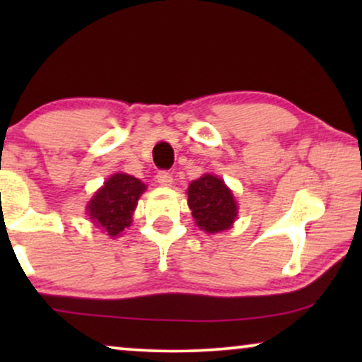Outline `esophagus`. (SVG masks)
<instances>
[{
    "mask_svg": "<svg viewBox=\"0 0 362 362\" xmlns=\"http://www.w3.org/2000/svg\"><path fill=\"white\" fill-rule=\"evenodd\" d=\"M156 181L160 182L161 186H171L173 185V176L170 171H158Z\"/></svg>",
    "mask_w": 362,
    "mask_h": 362,
    "instance_id": "esophagus-1",
    "label": "esophagus"
}]
</instances>
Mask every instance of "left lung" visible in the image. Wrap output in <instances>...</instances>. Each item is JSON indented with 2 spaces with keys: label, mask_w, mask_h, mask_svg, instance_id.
I'll return each mask as SVG.
<instances>
[{
  "label": "left lung",
  "mask_w": 362,
  "mask_h": 362,
  "mask_svg": "<svg viewBox=\"0 0 362 362\" xmlns=\"http://www.w3.org/2000/svg\"><path fill=\"white\" fill-rule=\"evenodd\" d=\"M187 206L196 226L207 234L230 229L237 219V202L226 182L214 175H204L187 187Z\"/></svg>",
  "instance_id": "left-lung-1"
}]
</instances>
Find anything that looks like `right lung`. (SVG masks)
I'll list each match as a JSON object with an SVG mask.
<instances>
[{
    "label": "right lung",
    "instance_id": "add662e5",
    "mask_svg": "<svg viewBox=\"0 0 362 362\" xmlns=\"http://www.w3.org/2000/svg\"><path fill=\"white\" fill-rule=\"evenodd\" d=\"M145 189L146 186L135 176L112 175L88 201V219L107 235L118 237L130 227L133 211Z\"/></svg>",
    "mask_w": 362,
    "mask_h": 362
}]
</instances>
